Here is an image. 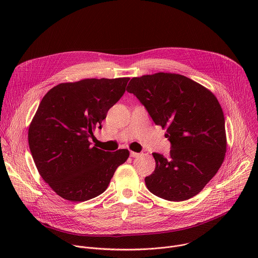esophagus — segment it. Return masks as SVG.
Instances as JSON below:
<instances>
[{
  "label": "esophagus",
  "mask_w": 258,
  "mask_h": 258,
  "mask_svg": "<svg viewBox=\"0 0 258 258\" xmlns=\"http://www.w3.org/2000/svg\"><path fill=\"white\" fill-rule=\"evenodd\" d=\"M141 154L140 153H137V152H131V156L132 157H134V158H136V157H139Z\"/></svg>",
  "instance_id": "1"
}]
</instances>
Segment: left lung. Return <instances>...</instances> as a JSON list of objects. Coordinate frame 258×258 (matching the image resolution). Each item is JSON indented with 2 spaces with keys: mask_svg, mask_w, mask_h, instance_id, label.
Returning <instances> with one entry per match:
<instances>
[{
  "mask_svg": "<svg viewBox=\"0 0 258 258\" xmlns=\"http://www.w3.org/2000/svg\"><path fill=\"white\" fill-rule=\"evenodd\" d=\"M126 91L144 105L157 125L167 127L168 157L153 153L148 190L165 200H188L206 186L222 165L227 151L223 109L200 84L174 73L133 78Z\"/></svg>",
  "mask_w": 258,
  "mask_h": 258,
  "instance_id": "1",
  "label": "left lung"
}]
</instances>
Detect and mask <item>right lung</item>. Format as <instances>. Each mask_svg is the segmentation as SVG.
<instances>
[{
	"mask_svg": "<svg viewBox=\"0 0 258 258\" xmlns=\"http://www.w3.org/2000/svg\"><path fill=\"white\" fill-rule=\"evenodd\" d=\"M128 78L60 84L42 99L29 125V149L43 179L60 197L83 202L102 194L130 152H105L89 139L122 97Z\"/></svg>",
	"mask_w": 258,
	"mask_h": 258,
	"instance_id": "1",
	"label": "right lung"
}]
</instances>
